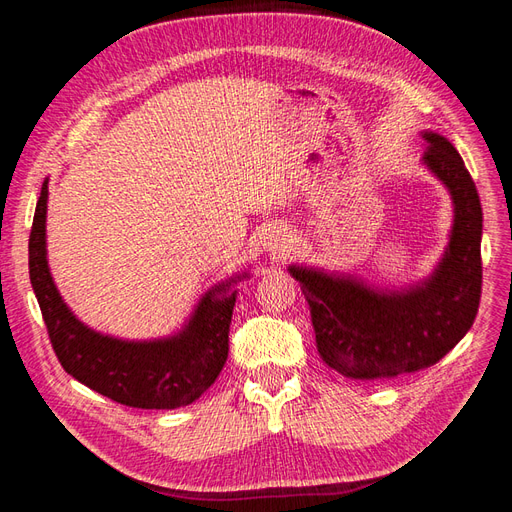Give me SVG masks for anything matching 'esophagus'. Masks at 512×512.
<instances>
[{"label":"esophagus","mask_w":512,"mask_h":512,"mask_svg":"<svg viewBox=\"0 0 512 512\" xmlns=\"http://www.w3.org/2000/svg\"><path fill=\"white\" fill-rule=\"evenodd\" d=\"M265 247L269 254H280L284 252L288 247V232L284 228H273L269 235H267V241H265Z\"/></svg>","instance_id":"esophagus-1"}]
</instances>
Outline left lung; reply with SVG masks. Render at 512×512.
Here are the masks:
<instances>
[{
  "mask_svg": "<svg viewBox=\"0 0 512 512\" xmlns=\"http://www.w3.org/2000/svg\"><path fill=\"white\" fill-rule=\"evenodd\" d=\"M423 162L453 196L451 243L423 286L374 292L348 277L290 267L312 314L316 346L337 374L350 380L397 378L436 365L466 335L478 314L483 286V209L457 149L425 132Z\"/></svg>",
  "mask_w": 512,
  "mask_h": 512,
  "instance_id": "8db88e82",
  "label": "left lung"
}]
</instances>
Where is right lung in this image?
<instances>
[{"instance_id":"add662e5","label":"right lung","mask_w":512,"mask_h":512,"mask_svg":"<svg viewBox=\"0 0 512 512\" xmlns=\"http://www.w3.org/2000/svg\"><path fill=\"white\" fill-rule=\"evenodd\" d=\"M46 198L49 181L42 183L29 235V280L61 367L89 389L130 408L175 410L192 404L228 359L237 290L228 292L230 282L213 288L198 303L188 327L158 342H121L91 331L61 301L46 265Z\"/></svg>"}]
</instances>
